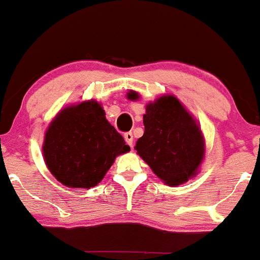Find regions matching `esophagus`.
Returning <instances> with one entry per match:
<instances>
[{"label": "esophagus", "instance_id": "34e87169", "mask_svg": "<svg viewBox=\"0 0 260 260\" xmlns=\"http://www.w3.org/2000/svg\"><path fill=\"white\" fill-rule=\"evenodd\" d=\"M124 139H125V143L129 145L131 148H133V135H132V133H131V132L125 133Z\"/></svg>", "mask_w": 260, "mask_h": 260}]
</instances>
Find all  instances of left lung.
I'll list each match as a JSON object with an SVG mask.
<instances>
[{
	"label": "left lung",
	"mask_w": 260,
	"mask_h": 260,
	"mask_svg": "<svg viewBox=\"0 0 260 260\" xmlns=\"http://www.w3.org/2000/svg\"><path fill=\"white\" fill-rule=\"evenodd\" d=\"M141 96L129 90L127 99ZM144 135L137 141V154L164 184L179 186L200 172L206 144L198 119L174 95H162L145 105Z\"/></svg>",
	"instance_id": "left-lung-1"
}]
</instances>
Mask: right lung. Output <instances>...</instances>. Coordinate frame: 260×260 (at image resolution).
<instances>
[{
    "mask_svg": "<svg viewBox=\"0 0 260 260\" xmlns=\"http://www.w3.org/2000/svg\"><path fill=\"white\" fill-rule=\"evenodd\" d=\"M129 150L96 100L61 108L48 125L42 145L51 175L73 189L96 186L117 156Z\"/></svg>",
    "mask_w": 260,
    "mask_h": 260,
    "instance_id": "1",
    "label": "right lung"
}]
</instances>
